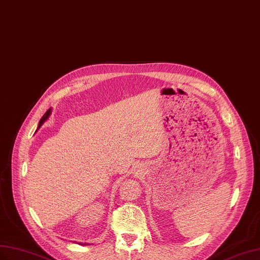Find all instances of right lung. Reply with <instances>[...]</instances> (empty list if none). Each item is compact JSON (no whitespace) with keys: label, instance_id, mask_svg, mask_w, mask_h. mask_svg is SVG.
I'll list each match as a JSON object with an SVG mask.
<instances>
[{"label":"right lung","instance_id":"obj_1","mask_svg":"<svg viewBox=\"0 0 260 260\" xmlns=\"http://www.w3.org/2000/svg\"><path fill=\"white\" fill-rule=\"evenodd\" d=\"M51 115V109H49L46 113H44V115L41 117V120H40V122H39V124H38V128H37V131H38L41 126H42V124L46 122L48 118H49V116Z\"/></svg>","mask_w":260,"mask_h":260}]
</instances>
